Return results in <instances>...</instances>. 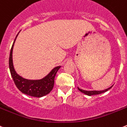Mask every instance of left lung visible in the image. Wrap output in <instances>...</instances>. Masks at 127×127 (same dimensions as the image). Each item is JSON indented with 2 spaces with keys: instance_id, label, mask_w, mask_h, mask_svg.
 <instances>
[{
  "instance_id": "left-lung-1",
  "label": "left lung",
  "mask_w": 127,
  "mask_h": 127,
  "mask_svg": "<svg viewBox=\"0 0 127 127\" xmlns=\"http://www.w3.org/2000/svg\"><path fill=\"white\" fill-rule=\"evenodd\" d=\"M112 87H113V85H112V86H111L110 87L108 88V89H105V90H102V91H84V90H82V89H80L79 87H78V90H79L81 92H82V93L84 94H86V95H89V96H91V95H98V94H100L103 93V92H106V91H108V90H109V89H110Z\"/></svg>"
}]
</instances>
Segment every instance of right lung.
Returning <instances> with one entry per match:
<instances>
[{"instance_id": "add662e5", "label": "right lung", "mask_w": 127, "mask_h": 127, "mask_svg": "<svg viewBox=\"0 0 127 127\" xmlns=\"http://www.w3.org/2000/svg\"><path fill=\"white\" fill-rule=\"evenodd\" d=\"M16 36L10 52L9 65L10 72L15 85L22 93L35 97H41L48 94L52 90L54 85V78L57 72L61 66L54 68L49 74L40 80H29L22 77L17 73L13 65L12 60V51L15 41L18 34Z\"/></svg>"}]
</instances>
